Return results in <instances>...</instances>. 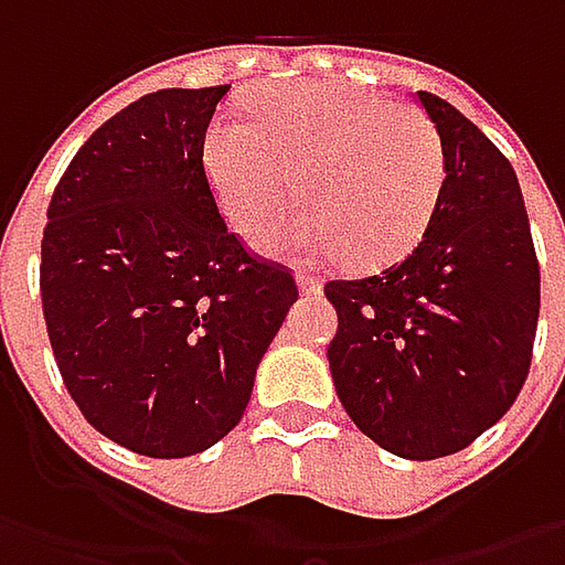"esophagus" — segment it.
Instances as JSON below:
<instances>
[{
    "mask_svg": "<svg viewBox=\"0 0 565 565\" xmlns=\"http://www.w3.org/2000/svg\"><path fill=\"white\" fill-rule=\"evenodd\" d=\"M298 289L305 295H317L323 289V279L315 276V273H298Z\"/></svg>",
    "mask_w": 565,
    "mask_h": 565,
    "instance_id": "34e87169",
    "label": "esophagus"
}]
</instances>
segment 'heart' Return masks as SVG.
Instances as JSON below:
<instances>
[{
    "label": "heart",
    "mask_w": 565,
    "mask_h": 565,
    "mask_svg": "<svg viewBox=\"0 0 565 565\" xmlns=\"http://www.w3.org/2000/svg\"><path fill=\"white\" fill-rule=\"evenodd\" d=\"M250 109L254 125L223 116L204 143L213 198L238 235L292 210L301 179L315 213L270 232L273 254H342L355 270H380L422 242L446 182L444 143L424 113L327 81L260 90Z\"/></svg>",
    "instance_id": "obj_1"
}]
</instances>
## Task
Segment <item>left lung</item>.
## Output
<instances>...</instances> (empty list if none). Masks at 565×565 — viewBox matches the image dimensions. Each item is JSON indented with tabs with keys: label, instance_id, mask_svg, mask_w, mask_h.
Segmentation results:
<instances>
[{
	"label": "left lung",
	"instance_id": "left-lung-1",
	"mask_svg": "<svg viewBox=\"0 0 565 565\" xmlns=\"http://www.w3.org/2000/svg\"><path fill=\"white\" fill-rule=\"evenodd\" d=\"M446 153L430 226L405 260L323 286L339 402L386 452L440 459L500 422L529 377L541 267L510 160L452 103L418 90Z\"/></svg>",
	"mask_w": 565,
	"mask_h": 565
}]
</instances>
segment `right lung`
<instances>
[{"label":"right lung","instance_id":"1","mask_svg":"<svg viewBox=\"0 0 565 565\" xmlns=\"http://www.w3.org/2000/svg\"><path fill=\"white\" fill-rule=\"evenodd\" d=\"M228 84L157 90L87 138L58 179L40 295L58 374L103 437L150 459L242 422L298 298L289 267L228 232L204 138Z\"/></svg>","mask_w":565,"mask_h":565}]
</instances>
